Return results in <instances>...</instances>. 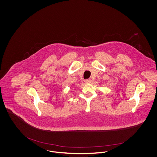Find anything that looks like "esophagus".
<instances>
[{
    "label": "esophagus",
    "instance_id": "34e87169",
    "mask_svg": "<svg viewBox=\"0 0 157 157\" xmlns=\"http://www.w3.org/2000/svg\"><path fill=\"white\" fill-rule=\"evenodd\" d=\"M91 81H91V79H85V83H90Z\"/></svg>",
    "mask_w": 157,
    "mask_h": 157
}]
</instances>
